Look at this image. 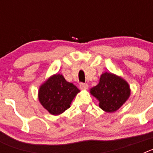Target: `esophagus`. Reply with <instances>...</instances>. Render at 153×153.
Masks as SVG:
<instances>
[{"mask_svg":"<svg viewBox=\"0 0 153 153\" xmlns=\"http://www.w3.org/2000/svg\"><path fill=\"white\" fill-rule=\"evenodd\" d=\"M79 87H80L81 90H86V89H88L89 85L86 83H81L79 84Z\"/></svg>","mask_w":153,"mask_h":153,"instance_id":"34e87169","label":"esophagus"}]
</instances>
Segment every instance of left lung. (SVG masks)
Instances as JSON below:
<instances>
[{"label":"left lung","instance_id":"8db88e82","mask_svg":"<svg viewBox=\"0 0 153 153\" xmlns=\"http://www.w3.org/2000/svg\"><path fill=\"white\" fill-rule=\"evenodd\" d=\"M93 96L100 101V107L108 113L117 111L130 95L129 84L120 76L104 73L98 85L90 90Z\"/></svg>","mask_w":153,"mask_h":153}]
</instances>
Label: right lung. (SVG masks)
Wrapping results in <instances>:
<instances>
[{
	"instance_id": "add662e5",
	"label": "right lung",
	"mask_w": 153,
	"mask_h": 153,
	"mask_svg": "<svg viewBox=\"0 0 153 153\" xmlns=\"http://www.w3.org/2000/svg\"><path fill=\"white\" fill-rule=\"evenodd\" d=\"M79 92L61 74H56L47 79L39 90V100L52 115H59L70 108L71 102Z\"/></svg>"
}]
</instances>
